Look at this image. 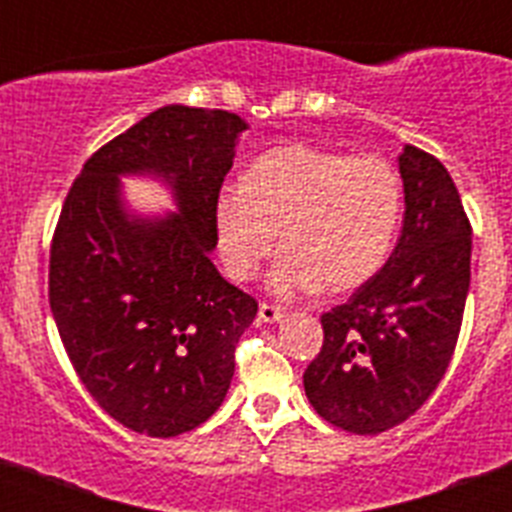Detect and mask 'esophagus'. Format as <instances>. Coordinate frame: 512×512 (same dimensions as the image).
Segmentation results:
<instances>
[{
	"instance_id": "34e87169",
	"label": "esophagus",
	"mask_w": 512,
	"mask_h": 512,
	"mask_svg": "<svg viewBox=\"0 0 512 512\" xmlns=\"http://www.w3.org/2000/svg\"><path fill=\"white\" fill-rule=\"evenodd\" d=\"M284 318V310L277 305H269V302H261L259 305V320L261 323H279Z\"/></svg>"
}]
</instances>
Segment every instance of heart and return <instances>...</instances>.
Wrapping results in <instances>:
<instances>
[{
	"label": "heart",
	"mask_w": 512,
	"mask_h": 512,
	"mask_svg": "<svg viewBox=\"0 0 512 512\" xmlns=\"http://www.w3.org/2000/svg\"><path fill=\"white\" fill-rule=\"evenodd\" d=\"M400 215L402 179L390 161L292 143L261 153L241 187L220 189L217 251L230 277L248 282L279 241L274 295L348 292L382 269Z\"/></svg>",
	"instance_id": "heart-1"
}]
</instances>
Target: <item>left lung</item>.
<instances>
[{"instance_id": "left-lung-1", "label": "left lung", "mask_w": 512, "mask_h": 512, "mask_svg": "<svg viewBox=\"0 0 512 512\" xmlns=\"http://www.w3.org/2000/svg\"><path fill=\"white\" fill-rule=\"evenodd\" d=\"M400 176V241L346 305L320 318L323 348L302 377L320 418L359 436L390 431L433 395L459 341L472 277V225L446 166L405 146Z\"/></svg>"}]
</instances>
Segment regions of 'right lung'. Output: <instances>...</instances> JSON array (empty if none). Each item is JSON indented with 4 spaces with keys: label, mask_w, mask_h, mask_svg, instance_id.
<instances>
[{
    "label": "right lung",
    "mask_w": 512,
    "mask_h": 512,
    "mask_svg": "<svg viewBox=\"0 0 512 512\" xmlns=\"http://www.w3.org/2000/svg\"><path fill=\"white\" fill-rule=\"evenodd\" d=\"M243 130L233 112L161 107L92 153L63 202L48 269L53 320L81 384L135 433L171 438L205 423L259 312L212 264L215 200ZM125 173L164 178L180 212L125 211Z\"/></svg>",
    "instance_id": "right-lung-1"
}]
</instances>
